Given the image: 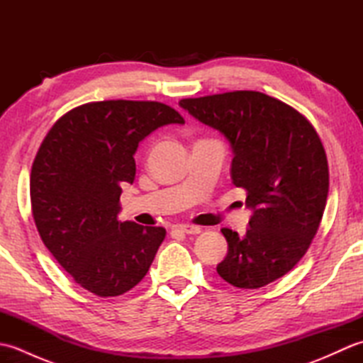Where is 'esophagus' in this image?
Instances as JSON below:
<instances>
[{
    "mask_svg": "<svg viewBox=\"0 0 363 363\" xmlns=\"http://www.w3.org/2000/svg\"><path fill=\"white\" fill-rule=\"evenodd\" d=\"M173 229L179 230V233H184L187 235H198L199 233H201V228L191 226V225H177V226H173Z\"/></svg>",
    "mask_w": 363,
    "mask_h": 363,
    "instance_id": "obj_1",
    "label": "esophagus"
}]
</instances>
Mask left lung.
<instances>
[{"label": "left lung", "mask_w": 363, "mask_h": 363, "mask_svg": "<svg viewBox=\"0 0 363 363\" xmlns=\"http://www.w3.org/2000/svg\"><path fill=\"white\" fill-rule=\"evenodd\" d=\"M179 106L226 137L230 179L252 212L245 235L221 229L228 254L218 274L238 289H259L295 267L320 226L329 191L325 148L298 111L260 91L181 99Z\"/></svg>", "instance_id": "obj_1"}]
</instances>
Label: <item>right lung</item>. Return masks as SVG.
<instances>
[{"label":"right lung","mask_w":363,"mask_h":363,"mask_svg":"<svg viewBox=\"0 0 363 363\" xmlns=\"http://www.w3.org/2000/svg\"><path fill=\"white\" fill-rule=\"evenodd\" d=\"M184 125L156 101H98L60 117L30 169V206L46 248L81 287L118 296L140 282L164 228L118 221L123 182L135 177L134 154L165 125Z\"/></svg>","instance_id":"right-lung-1"}]
</instances>
